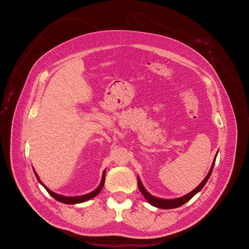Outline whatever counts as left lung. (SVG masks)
<instances>
[{"label": "left lung", "instance_id": "obj_1", "mask_svg": "<svg viewBox=\"0 0 249 249\" xmlns=\"http://www.w3.org/2000/svg\"><path fill=\"white\" fill-rule=\"evenodd\" d=\"M215 160H216V158L214 159L212 167H211V169H210L209 173L207 175V177H206L205 179H203L202 182L200 183V185H198L197 188H195V189H194L193 191H191L190 193H188L187 195H184L183 197L176 198V199H162V198H157V197L153 196V195H150V194L144 189V187L142 186V184H141L139 178H138V188H139V190H140V192H141V194L143 195V196H144L145 199L150 203V205L154 206V207L160 208V209H165V210L178 208V207H180V206H183L184 203H186L188 200H190V199L194 196V195L196 194L197 192H199V191L202 189V187L206 185L207 180L209 179V178H210V176H211V173H212Z\"/></svg>", "mask_w": 249, "mask_h": 249}]
</instances>
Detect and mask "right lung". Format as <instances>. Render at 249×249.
Listing matches in <instances>:
<instances>
[{"mask_svg":"<svg viewBox=\"0 0 249 249\" xmlns=\"http://www.w3.org/2000/svg\"><path fill=\"white\" fill-rule=\"evenodd\" d=\"M34 172H35V171H34ZM105 172H106V171L104 170V172H103V178H102V180H101V184H100V186H99V187L96 188V189H95L94 191L90 192V193H88V194H85V195H81V196H74V197L63 196V195H59V194H57V193H55V192L51 191L50 189H48V188L41 183V180L39 179L38 176L36 175V172H35V176H36L37 179H38V182H39V183H40L44 188H46V190L49 192V194L51 195V196H53V197H54L56 200H58V201H60V202H63V203H70V205H73V203H80V202L87 201V200H89L90 198H92V197L96 196V195L101 192L102 188H103V186H104V184H105Z\"/></svg>","mask_w":249,"mask_h":249,"instance_id":"right-lung-1","label":"right lung"}]
</instances>
